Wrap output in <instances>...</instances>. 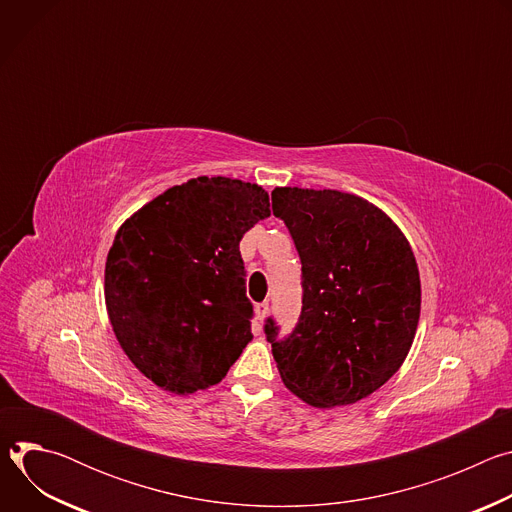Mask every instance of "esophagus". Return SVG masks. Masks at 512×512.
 Segmentation results:
<instances>
[{
	"mask_svg": "<svg viewBox=\"0 0 512 512\" xmlns=\"http://www.w3.org/2000/svg\"><path fill=\"white\" fill-rule=\"evenodd\" d=\"M267 312H269V304H267V302L255 306V316H257V320H259V324H263V320L267 318Z\"/></svg>",
	"mask_w": 512,
	"mask_h": 512,
	"instance_id": "1",
	"label": "esophagus"
}]
</instances>
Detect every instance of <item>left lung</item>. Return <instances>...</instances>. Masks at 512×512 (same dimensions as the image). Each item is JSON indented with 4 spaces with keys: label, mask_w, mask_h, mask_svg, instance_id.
<instances>
[{
    "label": "left lung",
    "mask_w": 512,
    "mask_h": 512,
    "mask_svg": "<svg viewBox=\"0 0 512 512\" xmlns=\"http://www.w3.org/2000/svg\"><path fill=\"white\" fill-rule=\"evenodd\" d=\"M302 259L296 330L265 334L283 385L316 409L352 405L381 389L405 362L421 312L415 255L393 218L340 190L271 192Z\"/></svg>",
    "instance_id": "1"
}]
</instances>
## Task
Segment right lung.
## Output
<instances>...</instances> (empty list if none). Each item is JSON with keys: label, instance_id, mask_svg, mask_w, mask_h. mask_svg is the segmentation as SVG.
<instances>
[{"label": "right lung", "instance_id": "right-lung-1", "mask_svg": "<svg viewBox=\"0 0 512 512\" xmlns=\"http://www.w3.org/2000/svg\"><path fill=\"white\" fill-rule=\"evenodd\" d=\"M269 214L259 184L198 176L119 227L105 263L109 322L160 389L192 395L218 385L253 340L239 243Z\"/></svg>", "mask_w": 512, "mask_h": 512}]
</instances>
